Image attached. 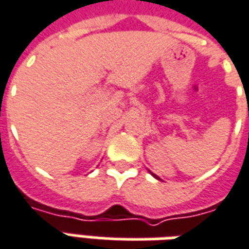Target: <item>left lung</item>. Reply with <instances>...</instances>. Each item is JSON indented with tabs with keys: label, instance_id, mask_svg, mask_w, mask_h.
<instances>
[{
	"label": "left lung",
	"instance_id": "left-lung-1",
	"mask_svg": "<svg viewBox=\"0 0 249 249\" xmlns=\"http://www.w3.org/2000/svg\"><path fill=\"white\" fill-rule=\"evenodd\" d=\"M149 173H151L152 176H153V178H157V180H160V178H159V176H156V175H155V173H152L151 171H149Z\"/></svg>",
	"mask_w": 249,
	"mask_h": 249
}]
</instances>
